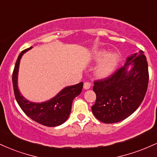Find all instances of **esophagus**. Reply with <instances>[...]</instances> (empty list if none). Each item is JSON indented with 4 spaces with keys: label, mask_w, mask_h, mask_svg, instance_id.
Returning a JSON list of instances; mask_svg holds the SVG:
<instances>
[{
    "label": "esophagus",
    "mask_w": 157,
    "mask_h": 157,
    "mask_svg": "<svg viewBox=\"0 0 157 157\" xmlns=\"http://www.w3.org/2000/svg\"><path fill=\"white\" fill-rule=\"evenodd\" d=\"M91 87V83L89 82H85L83 85V88L85 89H89Z\"/></svg>",
    "instance_id": "esophagus-1"
}]
</instances>
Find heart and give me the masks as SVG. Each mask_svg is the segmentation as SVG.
<instances>
[{
	"label": "heart",
	"mask_w": 157,
	"mask_h": 157,
	"mask_svg": "<svg viewBox=\"0 0 157 157\" xmlns=\"http://www.w3.org/2000/svg\"><path fill=\"white\" fill-rule=\"evenodd\" d=\"M93 60L100 62L95 69L97 76L100 78H105L109 77L117 67L120 56L117 52L108 54L106 50L101 49L94 53Z\"/></svg>",
	"instance_id": "heart-1"
}]
</instances>
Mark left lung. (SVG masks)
Segmentation results:
<instances>
[{
  "label": "left lung",
  "mask_w": 157,
  "mask_h": 157,
  "mask_svg": "<svg viewBox=\"0 0 157 157\" xmlns=\"http://www.w3.org/2000/svg\"><path fill=\"white\" fill-rule=\"evenodd\" d=\"M142 51L127 58L125 64L106 78L94 81L93 90L96 101L91 107L97 120L104 123H115L138 109L145 97L149 74L146 57ZM132 64L130 72L127 68Z\"/></svg>",
  "instance_id": "obj_1"
}]
</instances>
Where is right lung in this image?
<instances>
[{
  "instance_id": "obj_1",
  "label": "right lung",
  "mask_w": 157,
  "mask_h": 157,
  "mask_svg": "<svg viewBox=\"0 0 157 157\" xmlns=\"http://www.w3.org/2000/svg\"><path fill=\"white\" fill-rule=\"evenodd\" d=\"M32 47L21 52L12 73V83L14 93L17 103L29 117L41 125L48 127H55L63 124L67 120L71 110L73 100L81 93L82 82L74 86L64 88L54 98L41 103L32 102L26 100L20 93L17 88V75L20 60L25 52Z\"/></svg>"
}]
</instances>
